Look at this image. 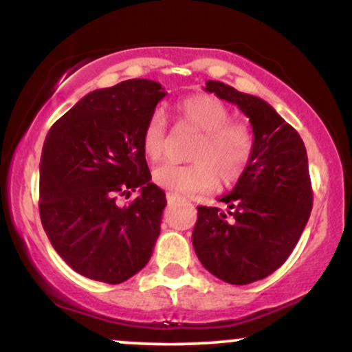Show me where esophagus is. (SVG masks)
I'll return each mask as SVG.
<instances>
[{
	"label": "esophagus",
	"mask_w": 352,
	"mask_h": 352,
	"mask_svg": "<svg viewBox=\"0 0 352 352\" xmlns=\"http://www.w3.org/2000/svg\"><path fill=\"white\" fill-rule=\"evenodd\" d=\"M179 200H184V197L177 195V193H172V192L167 193V201H168V204H173V201H179Z\"/></svg>",
	"instance_id": "esophagus-1"
}]
</instances>
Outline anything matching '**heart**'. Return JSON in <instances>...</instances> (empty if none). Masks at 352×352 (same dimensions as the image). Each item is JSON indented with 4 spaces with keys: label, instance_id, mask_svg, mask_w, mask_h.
<instances>
[{
    "label": "heart",
    "instance_id": "1",
    "mask_svg": "<svg viewBox=\"0 0 352 352\" xmlns=\"http://www.w3.org/2000/svg\"><path fill=\"white\" fill-rule=\"evenodd\" d=\"M182 124L200 131L190 151L192 164H162L152 172V180L172 193L208 192L221 184L232 185L243 177L252 162L253 132L245 122L232 120V112L220 99L195 94L182 99L175 107ZM167 127L162 112H152L142 131V151L157 162L164 155Z\"/></svg>",
    "mask_w": 352,
    "mask_h": 352
}]
</instances>
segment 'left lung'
Returning a JSON list of instances; mask_svg holds the SVG:
<instances>
[{"label":"left lung","mask_w":352,"mask_h":352,"mask_svg":"<svg viewBox=\"0 0 352 352\" xmlns=\"http://www.w3.org/2000/svg\"><path fill=\"white\" fill-rule=\"evenodd\" d=\"M205 91L248 117L254 151L233 192L220 199L227 212L197 208L192 243L210 273L230 285H248L288 260L308 223L313 208L308 155L300 134L263 99L220 80H207Z\"/></svg>","instance_id":"8db88e82"}]
</instances>
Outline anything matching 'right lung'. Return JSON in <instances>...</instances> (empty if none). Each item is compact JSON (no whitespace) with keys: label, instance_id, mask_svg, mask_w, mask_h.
I'll return each instance as SVG.
<instances>
[{"label":"right lung","instance_id":"right-lung-1","mask_svg":"<svg viewBox=\"0 0 352 352\" xmlns=\"http://www.w3.org/2000/svg\"><path fill=\"white\" fill-rule=\"evenodd\" d=\"M165 96L155 80L98 89L56 120L39 165V215L74 272L119 285L151 260L167 205L142 151L147 119ZM140 195L127 208L117 195Z\"/></svg>","mask_w":352,"mask_h":352}]
</instances>
